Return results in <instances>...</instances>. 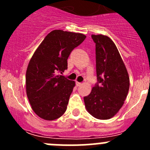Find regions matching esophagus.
Returning <instances> with one entry per match:
<instances>
[{"mask_svg": "<svg viewBox=\"0 0 150 150\" xmlns=\"http://www.w3.org/2000/svg\"><path fill=\"white\" fill-rule=\"evenodd\" d=\"M82 84H83L82 83L78 82V81H77V82H76V85H77V86H81V85H82Z\"/></svg>", "mask_w": 150, "mask_h": 150, "instance_id": "34e87169", "label": "esophagus"}]
</instances>
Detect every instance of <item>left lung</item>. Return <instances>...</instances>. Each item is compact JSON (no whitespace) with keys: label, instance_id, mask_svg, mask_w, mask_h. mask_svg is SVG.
Listing matches in <instances>:
<instances>
[{"label":"left lung","instance_id":"obj_1","mask_svg":"<svg viewBox=\"0 0 150 150\" xmlns=\"http://www.w3.org/2000/svg\"><path fill=\"white\" fill-rule=\"evenodd\" d=\"M96 43L98 83L84 97L86 110L95 118L114 117L124 104L129 90L128 71L114 42L104 35H92Z\"/></svg>","mask_w":150,"mask_h":150}]
</instances>
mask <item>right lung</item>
<instances>
[{
	"instance_id": "right-lung-1",
	"label": "right lung",
	"mask_w": 150,
	"mask_h": 150,
	"mask_svg": "<svg viewBox=\"0 0 150 150\" xmlns=\"http://www.w3.org/2000/svg\"><path fill=\"white\" fill-rule=\"evenodd\" d=\"M86 38L82 33L53 30L30 59L26 71V93L32 109L40 118L54 120L65 112L75 82L59 73L67 69L71 51Z\"/></svg>"
}]
</instances>
